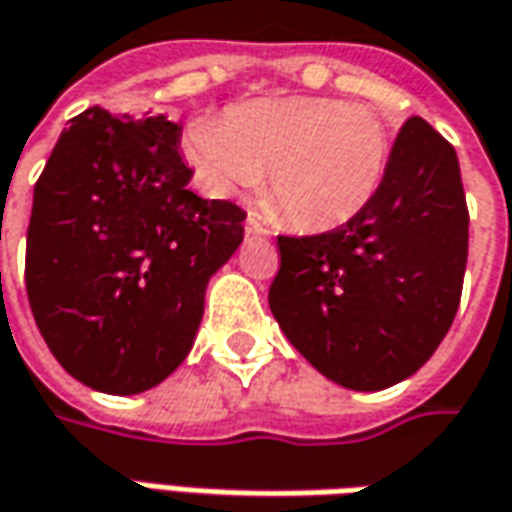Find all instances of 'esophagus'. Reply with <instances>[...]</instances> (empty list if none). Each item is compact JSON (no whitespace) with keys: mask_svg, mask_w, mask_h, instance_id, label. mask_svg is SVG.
<instances>
[{"mask_svg":"<svg viewBox=\"0 0 512 512\" xmlns=\"http://www.w3.org/2000/svg\"><path fill=\"white\" fill-rule=\"evenodd\" d=\"M246 235H269V229L260 223V218L249 215V218H246Z\"/></svg>","mask_w":512,"mask_h":512,"instance_id":"esophagus-1","label":"esophagus"}]
</instances>
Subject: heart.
Instances as JSON below:
<instances>
[{
    "mask_svg": "<svg viewBox=\"0 0 512 512\" xmlns=\"http://www.w3.org/2000/svg\"><path fill=\"white\" fill-rule=\"evenodd\" d=\"M186 158L215 195L255 186L266 169L274 209L297 229H334L357 218L382 186L391 135L377 110L340 98H257L195 121Z\"/></svg>",
    "mask_w": 512,
    "mask_h": 512,
    "instance_id": "1",
    "label": "heart"
}]
</instances>
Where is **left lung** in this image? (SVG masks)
<instances>
[{
  "label": "left lung",
  "instance_id": "8db88e82",
  "mask_svg": "<svg viewBox=\"0 0 512 512\" xmlns=\"http://www.w3.org/2000/svg\"><path fill=\"white\" fill-rule=\"evenodd\" d=\"M269 309L331 382L382 391L416 374L445 340L467 263L459 158L425 118L399 130L374 201L343 226L277 238Z\"/></svg>",
  "mask_w": 512,
  "mask_h": 512
}]
</instances>
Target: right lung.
<instances>
[{
  "instance_id": "obj_1",
  "label": "right lung",
  "mask_w": 512,
  "mask_h": 512,
  "mask_svg": "<svg viewBox=\"0 0 512 512\" xmlns=\"http://www.w3.org/2000/svg\"><path fill=\"white\" fill-rule=\"evenodd\" d=\"M167 115L70 118L33 189L25 283L62 368L101 394L150 391L186 360L209 277L246 212L203 201Z\"/></svg>"
}]
</instances>
